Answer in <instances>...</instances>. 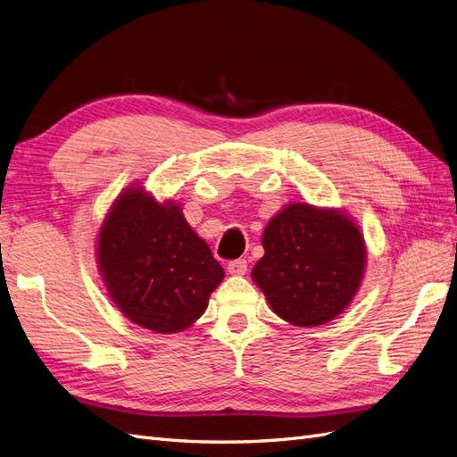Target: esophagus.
Returning <instances> with one entry per match:
<instances>
[{
    "label": "esophagus",
    "mask_w": 457,
    "mask_h": 457,
    "mask_svg": "<svg viewBox=\"0 0 457 457\" xmlns=\"http://www.w3.org/2000/svg\"><path fill=\"white\" fill-rule=\"evenodd\" d=\"M227 269H228V272L234 274V276H242V274H245V270H247V261H245V259L228 261Z\"/></svg>",
    "instance_id": "34e87169"
}]
</instances>
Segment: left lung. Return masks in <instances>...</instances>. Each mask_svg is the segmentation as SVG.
Segmentation results:
<instances>
[{"label": "left lung", "mask_w": 457, "mask_h": 457, "mask_svg": "<svg viewBox=\"0 0 457 457\" xmlns=\"http://www.w3.org/2000/svg\"><path fill=\"white\" fill-rule=\"evenodd\" d=\"M252 270L270 309L294 326H320L345 311L361 287L366 247L353 220L334 210L289 204L262 232Z\"/></svg>", "instance_id": "left-lung-1"}]
</instances>
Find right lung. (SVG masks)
Returning a JSON list of instances; mask_svg holds the SVG:
<instances>
[{
  "instance_id": "obj_1",
  "label": "right lung",
  "mask_w": 457,
  "mask_h": 457,
  "mask_svg": "<svg viewBox=\"0 0 457 457\" xmlns=\"http://www.w3.org/2000/svg\"><path fill=\"white\" fill-rule=\"evenodd\" d=\"M96 257L118 309L156 334L196 322L225 276L181 210L158 204L143 187L121 192L110 207Z\"/></svg>"
}]
</instances>
